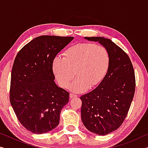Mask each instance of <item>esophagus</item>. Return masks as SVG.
Wrapping results in <instances>:
<instances>
[{
  "instance_id": "esophagus-1",
  "label": "esophagus",
  "mask_w": 148,
  "mask_h": 148,
  "mask_svg": "<svg viewBox=\"0 0 148 148\" xmlns=\"http://www.w3.org/2000/svg\"><path fill=\"white\" fill-rule=\"evenodd\" d=\"M77 96L76 95L73 93H70V98H74V97H77Z\"/></svg>"
}]
</instances>
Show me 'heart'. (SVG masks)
I'll list each match as a JSON object with an SVG mask.
<instances>
[{
    "label": "heart",
    "mask_w": 148,
    "mask_h": 148,
    "mask_svg": "<svg viewBox=\"0 0 148 148\" xmlns=\"http://www.w3.org/2000/svg\"><path fill=\"white\" fill-rule=\"evenodd\" d=\"M110 63V53L106 47L82 42L67 48L63 57H55L53 71L59 85L64 88L69 86L75 75L76 78L70 88L75 92H82L101 82Z\"/></svg>",
    "instance_id": "heart-1"
}]
</instances>
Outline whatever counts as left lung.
Returning <instances> with one entry per match:
<instances>
[{
  "label": "left lung",
  "mask_w": 148,
  "mask_h": 148,
  "mask_svg": "<svg viewBox=\"0 0 148 148\" xmlns=\"http://www.w3.org/2000/svg\"><path fill=\"white\" fill-rule=\"evenodd\" d=\"M98 41L110 56L109 69L94 90L80 97L84 126L93 133L106 135L116 131L126 118L133 99L136 79L131 59L121 47L103 37H86Z\"/></svg>",
  "instance_id": "1"
}]
</instances>
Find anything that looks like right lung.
<instances>
[{
	"mask_svg": "<svg viewBox=\"0 0 148 148\" xmlns=\"http://www.w3.org/2000/svg\"><path fill=\"white\" fill-rule=\"evenodd\" d=\"M74 37L44 36L19 50L11 73L10 101L23 126L35 134L46 133L59 123L69 92L55 83L53 61Z\"/></svg>",
	"mask_w": 148,
	"mask_h": 148,
	"instance_id": "right-lung-1",
	"label": "right lung"
}]
</instances>
